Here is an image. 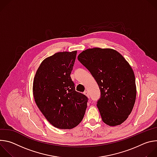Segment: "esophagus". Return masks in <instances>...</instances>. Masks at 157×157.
Segmentation results:
<instances>
[{
    "mask_svg": "<svg viewBox=\"0 0 157 157\" xmlns=\"http://www.w3.org/2000/svg\"><path fill=\"white\" fill-rule=\"evenodd\" d=\"M86 96H87L88 98H89V94H88V93L86 91H85L84 92V93H83Z\"/></svg>",
    "mask_w": 157,
    "mask_h": 157,
    "instance_id": "1",
    "label": "esophagus"
}]
</instances>
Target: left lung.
Instances as JSON below:
<instances>
[{
	"instance_id": "1",
	"label": "left lung",
	"mask_w": 157,
	"mask_h": 157,
	"mask_svg": "<svg viewBox=\"0 0 157 157\" xmlns=\"http://www.w3.org/2000/svg\"><path fill=\"white\" fill-rule=\"evenodd\" d=\"M78 59L99 86L97 106L102 121L109 126L122 124L131 113L137 94L135 75L129 63L111 48H89Z\"/></svg>"
}]
</instances>
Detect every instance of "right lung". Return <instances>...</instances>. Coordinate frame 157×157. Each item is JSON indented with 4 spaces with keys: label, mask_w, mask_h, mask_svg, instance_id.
Here are the masks:
<instances>
[{
    "label": "right lung",
    "mask_w": 157,
    "mask_h": 157,
    "mask_svg": "<svg viewBox=\"0 0 157 157\" xmlns=\"http://www.w3.org/2000/svg\"><path fill=\"white\" fill-rule=\"evenodd\" d=\"M77 51L58 52L44 59L33 83L35 101L47 121L60 129H71L82 120L87 98L75 90L70 75Z\"/></svg>",
    "instance_id": "1"
}]
</instances>
